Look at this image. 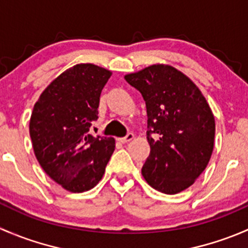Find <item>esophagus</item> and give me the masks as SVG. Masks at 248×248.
I'll return each mask as SVG.
<instances>
[{
	"mask_svg": "<svg viewBox=\"0 0 248 248\" xmlns=\"http://www.w3.org/2000/svg\"><path fill=\"white\" fill-rule=\"evenodd\" d=\"M133 139H134V134L133 133H128L126 137H124V138H120L119 141H121V142H129V141H131V140H133Z\"/></svg>",
	"mask_w": 248,
	"mask_h": 248,
	"instance_id": "esophagus-1",
	"label": "esophagus"
}]
</instances>
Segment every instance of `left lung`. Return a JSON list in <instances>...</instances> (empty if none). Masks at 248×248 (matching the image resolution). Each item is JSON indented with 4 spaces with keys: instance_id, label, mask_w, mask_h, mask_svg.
<instances>
[{
    "instance_id": "obj_1",
    "label": "left lung",
    "mask_w": 248,
    "mask_h": 248,
    "mask_svg": "<svg viewBox=\"0 0 248 248\" xmlns=\"http://www.w3.org/2000/svg\"><path fill=\"white\" fill-rule=\"evenodd\" d=\"M146 104L150 155L141 168L156 191L176 194L206 168L215 139V117L204 94L186 74L156 63L124 76Z\"/></svg>"
}]
</instances>
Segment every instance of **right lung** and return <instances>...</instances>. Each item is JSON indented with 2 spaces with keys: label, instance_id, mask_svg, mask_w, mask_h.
Instances as JSON below:
<instances>
[{
  "label": "right lung",
  "instance_id": "1",
  "mask_svg": "<svg viewBox=\"0 0 248 248\" xmlns=\"http://www.w3.org/2000/svg\"><path fill=\"white\" fill-rule=\"evenodd\" d=\"M111 72L79 63L55 78L34 104L30 137L43 170L66 191L81 193L103 177L115 139L89 134Z\"/></svg>",
  "mask_w": 248,
  "mask_h": 248
}]
</instances>
